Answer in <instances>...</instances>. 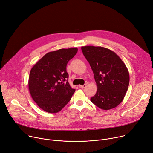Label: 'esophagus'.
I'll list each match as a JSON object with an SVG mask.
<instances>
[{"mask_svg": "<svg viewBox=\"0 0 153 153\" xmlns=\"http://www.w3.org/2000/svg\"><path fill=\"white\" fill-rule=\"evenodd\" d=\"M79 87L80 88H85L86 87V84H84V85H79Z\"/></svg>", "mask_w": 153, "mask_h": 153, "instance_id": "1", "label": "esophagus"}]
</instances>
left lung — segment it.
<instances>
[{"label": "left lung", "instance_id": "8db88e82", "mask_svg": "<svg viewBox=\"0 0 153 153\" xmlns=\"http://www.w3.org/2000/svg\"><path fill=\"white\" fill-rule=\"evenodd\" d=\"M90 63L97 85L96 93L91 101L102 110L116 107L123 100L128 89V69L114 51L101 46L81 48Z\"/></svg>", "mask_w": 153, "mask_h": 153}]
</instances>
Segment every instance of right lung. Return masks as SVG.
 <instances>
[{
	"mask_svg": "<svg viewBox=\"0 0 153 153\" xmlns=\"http://www.w3.org/2000/svg\"><path fill=\"white\" fill-rule=\"evenodd\" d=\"M77 48L60 49L47 53L31 69L29 90L39 108L57 113L71 100L75 89L68 81V62L77 53Z\"/></svg>",
	"mask_w": 153,
	"mask_h": 153,
	"instance_id": "obj_1",
	"label": "right lung"
}]
</instances>
